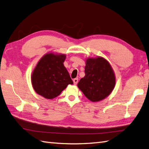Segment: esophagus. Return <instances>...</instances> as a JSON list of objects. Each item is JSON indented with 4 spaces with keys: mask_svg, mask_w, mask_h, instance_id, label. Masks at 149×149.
<instances>
[{
    "mask_svg": "<svg viewBox=\"0 0 149 149\" xmlns=\"http://www.w3.org/2000/svg\"><path fill=\"white\" fill-rule=\"evenodd\" d=\"M78 82V78H74V79H73V83H74V84H77Z\"/></svg>",
    "mask_w": 149,
    "mask_h": 149,
    "instance_id": "esophagus-1",
    "label": "esophagus"
}]
</instances>
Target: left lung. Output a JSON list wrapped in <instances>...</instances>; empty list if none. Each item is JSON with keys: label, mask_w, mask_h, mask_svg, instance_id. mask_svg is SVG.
<instances>
[{"label": "left lung", "mask_w": 149, "mask_h": 149, "mask_svg": "<svg viewBox=\"0 0 149 149\" xmlns=\"http://www.w3.org/2000/svg\"><path fill=\"white\" fill-rule=\"evenodd\" d=\"M84 77L78 86L91 102H98L109 95L115 85L113 70L106 59L98 57L86 60Z\"/></svg>", "instance_id": "8db88e82"}]
</instances>
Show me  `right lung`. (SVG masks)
Segmentation results:
<instances>
[{"mask_svg": "<svg viewBox=\"0 0 149 149\" xmlns=\"http://www.w3.org/2000/svg\"><path fill=\"white\" fill-rule=\"evenodd\" d=\"M66 56L47 54L41 59L32 74V84L37 93L47 99L60 95L68 84L73 83L63 65Z\"/></svg>", "mask_w": 149, "mask_h": 149, "instance_id": "add662e5", "label": "right lung"}]
</instances>
